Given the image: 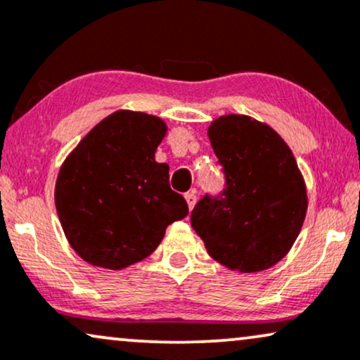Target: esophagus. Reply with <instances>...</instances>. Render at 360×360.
Returning <instances> with one entry per match:
<instances>
[{"mask_svg": "<svg viewBox=\"0 0 360 360\" xmlns=\"http://www.w3.org/2000/svg\"><path fill=\"white\" fill-rule=\"evenodd\" d=\"M184 199H186V202H188L189 211H191L193 207H194V205H196V194H194V193H186L184 194Z\"/></svg>", "mask_w": 360, "mask_h": 360, "instance_id": "34e87169", "label": "esophagus"}]
</instances>
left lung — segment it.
Returning a JSON list of instances; mask_svg holds the SVG:
<instances>
[{
	"label": "left lung",
	"instance_id": "1",
	"mask_svg": "<svg viewBox=\"0 0 360 360\" xmlns=\"http://www.w3.org/2000/svg\"><path fill=\"white\" fill-rule=\"evenodd\" d=\"M207 137L226 189L194 206L193 228L210 257L228 270L271 268L292 250L309 206L295 155L275 129L250 115L218 117Z\"/></svg>",
	"mask_w": 360,
	"mask_h": 360
}]
</instances>
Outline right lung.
Here are the masks:
<instances>
[{
    "mask_svg": "<svg viewBox=\"0 0 360 360\" xmlns=\"http://www.w3.org/2000/svg\"><path fill=\"white\" fill-rule=\"evenodd\" d=\"M167 132L161 117L115 110L73 147L60 166L55 206L67 241L90 265L122 270L158 248L166 228L188 216L155 161Z\"/></svg>",
    "mask_w": 360,
    "mask_h": 360,
    "instance_id": "obj_1",
    "label": "right lung"
}]
</instances>
